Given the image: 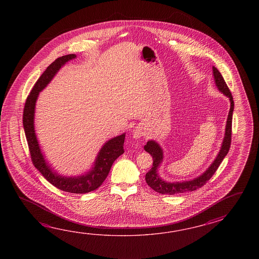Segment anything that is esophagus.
Listing matches in <instances>:
<instances>
[{
  "instance_id": "34e87169",
  "label": "esophagus",
  "mask_w": 259,
  "mask_h": 259,
  "mask_svg": "<svg viewBox=\"0 0 259 259\" xmlns=\"http://www.w3.org/2000/svg\"><path fill=\"white\" fill-rule=\"evenodd\" d=\"M143 132L140 127H135L132 132V137L134 139H139L143 136Z\"/></svg>"
}]
</instances>
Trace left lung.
<instances>
[{"instance_id":"obj_1","label":"left lung","mask_w":259,"mask_h":259,"mask_svg":"<svg viewBox=\"0 0 259 259\" xmlns=\"http://www.w3.org/2000/svg\"><path fill=\"white\" fill-rule=\"evenodd\" d=\"M213 76H214L217 88L219 89L220 93L226 95L231 102V108H230V112L227 118V124H226L225 136L221 144L220 152L215 160L213 161V163L202 175L196 177L191 181L167 182L162 180L158 174V168L164 158L163 149L161 148V146L155 141L153 140L148 141L146 145H144V150L152 155L154 162H153L152 168L145 175V181L149 186L157 193H162V194H176V193L193 192L202 187L207 182V181H209L210 178L214 175L218 167L220 166V163L229 153L231 143V123H232V113L234 109V102L230 92V89L228 88L222 75L215 66H213Z\"/></svg>"}]
</instances>
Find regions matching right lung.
Segmentation results:
<instances>
[{"label":"right lung","instance_id":"obj_1","mask_svg":"<svg viewBox=\"0 0 259 259\" xmlns=\"http://www.w3.org/2000/svg\"><path fill=\"white\" fill-rule=\"evenodd\" d=\"M76 55H64L57 58L50 65L46 70L35 83L32 91L27 98L24 112H23V127L28 141L30 156L35 167L41 175L53 184L64 192L72 193H86L96 190L105 182L115 160L124 153L125 133L119 136L112 138L102 146V148L94 160L92 169L85 174L77 177L63 176L51 166L45 159L35 132L34 117L36 102L39 94L54 78L61 67L66 65L68 61L75 59Z\"/></svg>","mask_w":259,"mask_h":259}]
</instances>
